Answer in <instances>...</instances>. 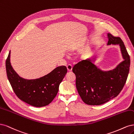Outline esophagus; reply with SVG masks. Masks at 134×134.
<instances>
[{"label": "esophagus", "instance_id": "34e87169", "mask_svg": "<svg viewBox=\"0 0 134 134\" xmlns=\"http://www.w3.org/2000/svg\"><path fill=\"white\" fill-rule=\"evenodd\" d=\"M67 70L69 72H71L72 70V66L71 65V64H68V65L67 66Z\"/></svg>", "mask_w": 134, "mask_h": 134}]
</instances>
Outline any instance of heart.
Masks as SVG:
<instances>
[{
    "instance_id": "1",
    "label": "heart",
    "mask_w": 134,
    "mask_h": 134,
    "mask_svg": "<svg viewBox=\"0 0 134 134\" xmlns=\"http://www.w3.org/2000/svg\"><path fill=\"white\" fill-rule=\"evenodd\" d=\"M71 51H73V49H71Z\"/></svg>"
}]
</instances>
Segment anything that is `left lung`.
Returning a JSON list of instances; mask_svg holds the SVG:
<instances>
[{"instance_id":"left-lung-1","label":"left lung","mask_w":134,"mask_h":134,"mask_svg":"<svg viewBox=\"0 0 134 134\" xmlns=\"http://www.w3.org/2000/svg\"><path fill=\"white\" fill-rule=\"evenodd\" d=\"M107 46H119L123 60L113 70L103 71L94 63L97 55L83 60L72 69L76 85L82 101L90 105H100L116 97L121 91L129 75L130 59L119 37L107 33Z\"/></svg>"}]
</instances>
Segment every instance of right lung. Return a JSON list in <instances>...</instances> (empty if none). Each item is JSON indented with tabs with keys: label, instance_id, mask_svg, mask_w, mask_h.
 <instances>
[{
	"label": "right lung",
	"instance_id": "obj_1",
	"mask_svg": "<svg viewBox=\"0 0 134 134\" xmlns=\"http://www.w3.org/2000/svg\"><path fill=\"white\" fill-rule=\"evenodd\" d=\"M8 79L14 93L20 100L34 107L48 105L58 91L59 86L67 72L64 66L56 67L40 78L27 80L20 77L10 63V51L6 60Z\"/></svg>",
	"mask_w": 134,
	"mask_h": 134
}]
</instances>
